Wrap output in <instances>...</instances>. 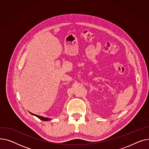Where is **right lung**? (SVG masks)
<instances>
[{
  "label": "right lung",
  "mask_w": 149,
  "mask_h": 149,
  "mask_svg": "<svg viewBox=\"0 0 149 149\" xmlns=\"http://www.w3.org/2000/svg\"><path fill=\"white\" fill-rule=\"evenodd\" d=\"M29 113H31V114H32V116H36L37 117H38L39 119L42 120V121H49V120H51V118H47V117H42V116H38V115H36V114H34V113H31L29 112Z\"/></svg>",
  "instance_id": "add662e5"
}]
</instances>
